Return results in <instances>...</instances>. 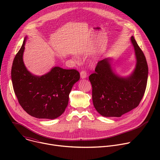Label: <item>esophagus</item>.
<instances>
[{
    "mask_svg": "<svg viewBox=\"0 0 160 160\" xmlns=\"http://www.w3.org/2000/svg\"><path fill=\"white\" fill-rule=\"evenodd\" d=\"M80 77L81 78H85L87 77V73L84 70H82L81 72H80Z\"/></svg>",
    "mask_w": 160,
    "mask_h": 160,
    "instance_id": "obj_1",
    "label": "esophagus"
}]
</instances>
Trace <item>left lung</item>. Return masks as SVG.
I'll list each match as a JSON object with an SVG mask.
<instances>
[{
  "label": "left lung",
  "instance_id": "left-lung-1",
  "mask_svg": "<svg viewBox=\"0 0 160 160\" xmlns=\"http://www.w3.org/2000/svg\"><path fill=\"white\" fill-rule=\"evenodd\" d=\"M136 65L132 74L122 77L113 72L111 58L98 62L95 73L89 76L92 87V101L97 111L105 117H120L138 107L147 85L148 66L146 57L133 37Z\"/></svg>",
  "mask_w": 160,
  "mask_h": 160
}]
</instances>
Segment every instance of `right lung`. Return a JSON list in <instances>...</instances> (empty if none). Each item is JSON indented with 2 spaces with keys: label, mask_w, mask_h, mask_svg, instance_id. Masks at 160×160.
Returning <instances> with one entry per match:
<instances>
[{
  "label": "right lung",
  "mask_w": 160,
  "mask_h": 160,
  "mask_svg": "<svg viewBox=\"0 0 160 160\" xmlns=\"http://www.w3.org/2000/svg\"><path fill=\"white\" fill-rule=\"evenodd\" d=\"M27 38L12 62L11 78L14 93L21 106L30 115L37 118L55 119L65 111L69 94L79 80L80 73L74 69L55 66L40 77L32 74L22 59Z\"/></svg>",
  "instance_id": "obj_1"
}]
</instances>
